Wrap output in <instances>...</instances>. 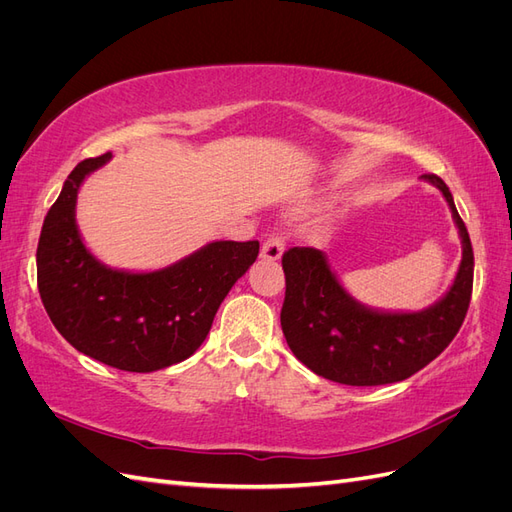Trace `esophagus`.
Here are the masks:
<instances>
[{"label":"esophagus","mask_w":512,"mask_h":512,"mask_svg":"<svg viewBox=\"0 0 512 512\" xmlns=\"http://www.w3.org/2000/svg\"><path fill=\"white\" fill-rule=\"evenodd\" d=\"M282 254H284V239H282V235H277V232H271L267 241L262 243L260 256L265 260H280Z\"/></svg>","instance_id":"esophagus-1"}]
</instances>
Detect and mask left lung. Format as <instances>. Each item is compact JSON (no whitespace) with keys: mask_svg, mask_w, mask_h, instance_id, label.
I'll use <instances>...</instances> for the list:
<instances>
[{"mask_svg":"<svg viewBox=\"0 0 512 512\" xmlns=\"http://www.w3.org/2000/svg\"><path fill=\"white\" fill-rule=\"evenodd\" d=\"M423 179L451 207L463 254L451 288L421 312H382L359 303L339 284L327 254L314 247H290L282 256V331L292 354L314 374L348 386L399 382L429 365L457 335L472 297V243L446 183L436 175Z\"/></svg>","mask_w":512,"mask_h":512,"instance_id":"obj_1","label":"left lung"}]
</instances>
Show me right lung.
<instances>
[{
	"label": "right lung",
	"mask_w": 512,
	"mask_h": 512,
	"mask_svg": "<svg viewBox=\"0 0 512 512\" xmlns=\"http://www.w3.org/2000/svg\"><path fill=\"white\" fill-rule=\"evenodd\" d=\"M113 156L89 158L68 175L42 224L38 290L55 329L76 350L123 371H158L192 356L228 290L254 265L258 241H211L158 271L106 267L76 226L87 175Z\"/></svg>",
	"instance_id": "add662e5"
}]
</instances>
